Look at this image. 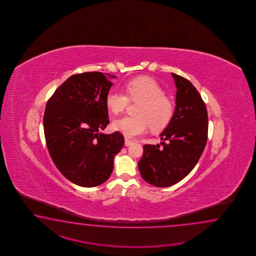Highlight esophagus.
Returning <instances> with one entry per match:
<instances>
[{"label": "esophagus", "mask_w": 256, "mask_h": 256, "mask_svg": "<svg viewBox=\"0 0 256 256\" xmlns=\"http://www.w3.org/2000/svg\"><path fill=\"white\" fill-rule=\"evenodd\" d=\"M132 142H134L132 141V140H129V139H127V138H126V146H130V144H132Z\"/></svg>", "instance_id": "esophagus-1"}]
</instances>
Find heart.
I'll list each match as a JSON object with an SVG mask.
<instances>
[{
  "mask_svg": "<svg viewBox=\"0 0 256 256\" xmlns=\"http://www.w3.org/2000/svg\"><path fill=\"white\" fill-rule=\"evenodd\" d=\"M140 102L137 106V116H124L112 122L114 129L126 137H136L144 134L149 126L152 130H163L168 126L174 115L173 102L158 82L149 76H140L126 83V93L112 88L107 93L105 104L110 114L118 115L128 104Z\"/></svg>",
  "mask_w": 256,
  "mask_h": 256,
  "instance_id": "1",
  "label": "heart"
}]
</instances>
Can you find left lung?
<instances>
[{
	"label": "left lung",
	"instance_id": "left-lung-1",
	"mask_svg": "<svg viewBox=\"0 0 256 256\" xmlns=\"http://www.w3.org/2000/svg\"><path fill=\"white\" fill-rule=\"evenodd\" d=\"M176 95L172 120L161 137V146L144 144L138 162L147 183L166 188L190 174L202 156L208 139L206 105L196 88L185 78L172 73Z\"/></svg>",
	"mask_w": 256,
	"mask_h": 256
}]
</instances>
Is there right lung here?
Wrapping results in <instances>:
<instances>
[{
  "mask_svg": "<svg viewBox=\"0 0 256 256\" xmlns=\"http://www.w3.org/2000/svg\"><path fill=\"white\" fill-rule=\"evenodd\" d=\"M112 85L102 72L75 74L56 90L46 106L44 132L50 156L66 178L80 186H96L108 180L114 156L124 144L118 130L100 132L109 124L105 98Z\"/></svg>",
  "mask_w": 256,
  "mask_h": 256,
  "instance_id": "1",
  "label": "right lung"
}]
</instances>
